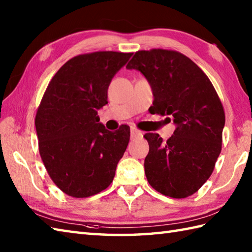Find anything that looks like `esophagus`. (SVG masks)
Instances as JSON below:
<instances>
[{"instance_id":"obj_1","label":"esophagus","mask_w":252,"mask_h":252,"mask_svg":"<svg viewBox=\"0 0 252 252\" xmlns=\"http://www.w3.org/2000/svg\"><path fill=\"white\" fill-rule=\"evenodd\" d=\"M131 137L132 138H141L143 137V132L137 130V129H134V127H132L131 129Z\"/></svg>"}]
</instances>
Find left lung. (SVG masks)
<instances>
[{
    "instance_id": "left-lung-1",
    "label": "left lung",
    "mask_w": 252,
    "mask_h": 252,
    "mask_svg": "<svg viewBox=\"0 0 252 252\" xmlns=\"http://www.w3.org/2000/svg\"><path fill=\"white\" fill-rule=\"evenodd\" d=\"M126 68L140 71L151 85L153 114L170 116L176 126L167 142L157 133L144 135L148 183L162 195L189 197L210 178L221 153V100L206 73L179 52L138 51Z\"/></svg>"
}]
</instances>
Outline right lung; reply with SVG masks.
Returning a JSON list of instances; mask_svg holds the SVG:
<instances>
[{
  "mask_svg": "<svg viewBox=\"0 0 252 252\" xmlns=\"http://www.w3.org/2000/svg\"><path fill=\"white\" fill-rule=\"evenodd\" d=\"M132 53L95 52L69 60L51 82L35 116L39 151L58 189L76 197L104 190L130 141V127L108 131L97 110L108 104L115 74Z\"/></svg>",
  "mask_w": 252,
  "mask_h": 252,
  "instance_id": "right-lung-1",
  "label": "right lung"
}]
</instances>
